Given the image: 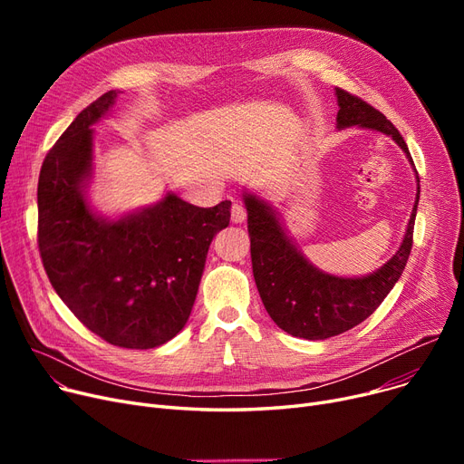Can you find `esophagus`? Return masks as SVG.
<instances>
[{
  "label": "esophagus",
  "mask_w": 464,
  "mask_h": 464,
  "mask_svg": "<svg viewBox=\"0 0 464 464\" xmlns=\"http://www.w3.org/2000/svg\"><path fill=\"white\" fill-rule=\"evenodd\" d=\"M231 219L235 224H242L246 219V208L242 207L240 203H233L231 207Z\"/></svg>",
  "instance_id": "1"
}]
</instances>
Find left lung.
Returning <instances> with one entry per match:
<instances>
[{
    "instance_id": "1",
    "label": "left lung",
    "mask_w": 464,
    "mask_h": 464,
    "mask_svg": "<svg viewBox=\"0 0 464 464\" xmlns=\"http://www.w3.org/2000/svg\"><path fill=\"white\" fill-rule=\"evenodd\" d=\"M334 95L338 103L336 130L357 126L392 137L413 167L418 193L395 256L371 275L336 276L318 269L304 257L269 201L254 191H242L248 212L252 269L265 310L282 331L306 340H325L346 333L382 304L402 276L420 203V177L399 130L359 97L340 88H334Z\"/></svg>"
}]
</instances>
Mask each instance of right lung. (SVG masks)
<instances>
[{
  "instance_id": "obj_1",
  "label": "right lung",
  "mask_w": 464,
  "mask_h": 464,
  "mask_svg": "<svg viewBox=\"0 0 464 464\" xmlns=\"http://www.w3.org/2000/svg\"><path fill=\"white\" fill-rule=\"evenodd\" d=\"M118 90L86 107L46 154L37 186L39 252L67 308L109 344L158 348L186 325L210 242L229 226L231 201L201 208L167 191L118 218L88 198L93 128Z\"/></svg>"
}]
</instances>
